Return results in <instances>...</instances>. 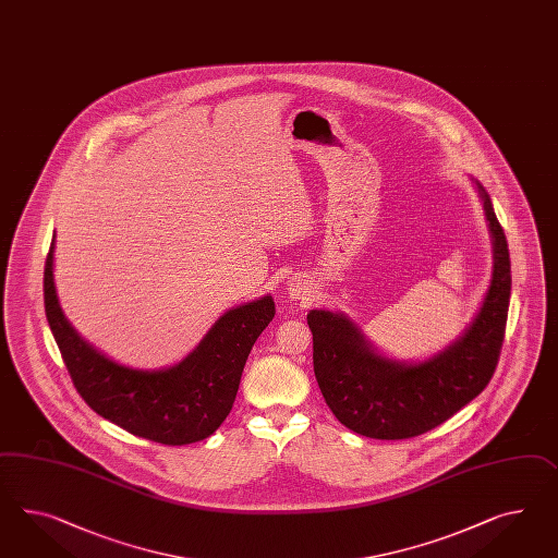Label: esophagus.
<instances>
[{
  "label": "esophagus",
  "instance_id": "1",
  "mask_svg": "<svg viewBox=\"0 0 558 558\" xmlns=\"http://www.w3.org/2000/svg\"><path fill=\"white\" fill-rule=\"evenodd\" d=\"M306 292H308V287H306L302 280H294V282L290 284V296H294V299L306 296Z\"/></svg>",
  "mask_w": 558,
  "mask_h": 558
}]
</instances>
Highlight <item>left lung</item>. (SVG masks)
Masks as SVG:
<instances>
[{
	"label": "left lung",
	"mask_w": 558,
	"mask_h": 558,
	"mask_svg": "<svg viewBox=\"0 0 558 558\" xmlns=\"http://www.w3.org/2000/svg\"><path fill=\"white\" fill-rule=\"evenodd\" d=\"M480 191L494 235L496 268L480 315L454 345L428 362L404 365L379 357L341 315H306L318 388L349 430L381 440L418 437L449 421L494 376L506 337L512 274L506 233L489 196L483 186Z\"/></svg>",
	"instance_id": "obj_1"
}]
</instances>
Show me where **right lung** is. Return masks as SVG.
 Returning <instances> with one entry per match:
<instances>
[{
  "mask_svg": "<svg viewBox=\"0 0 558 558\" xmlns=\"http://www.w3.org/2000/svg\"><path fill=\"white\" fill-rule=\"evenodd\" d=\"M52 252L54 240L45 264L46 318L73 386L90 410L136 437L162 445L211 437L231 412L252 347L276 315L271 296L226 313L179 365L137 372L109 362L66 323L54 290Z\"/></svg>",
  "mask_w": 558,
  "mask_h": 558,
  "instance_id": "right-lung-1",
  "label": "right lung"
}]
</instances>
